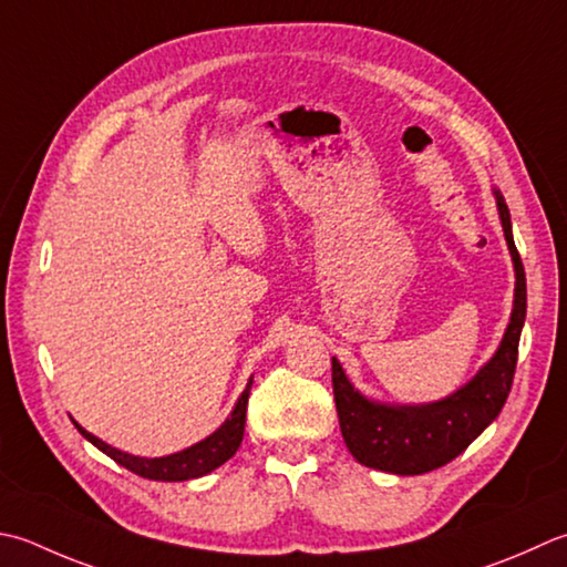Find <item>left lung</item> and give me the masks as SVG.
Here are the masks:
<instances>
[{"label":"left lung","mask_w":567,"mask_h":567,"mask_svg":"<svg viewBox=\"0 0 567 567\" xmlns=\"http://www.w3.org/2000/svg\"><path fill=\"white\" fill-rule=\"evenodd\" d=\"M494 196L516 275L514 309L502 343L474 379L442 401L398 405L363 395L347 379L341 363L331 359V383H334L341 435L353 460L363 467L398 476L432 472L467 450L502 413L514 383L518 339L526 321V272L514 243L508 206L496 188Z\"/></svg>","instance_id":"1"}]
</instances>
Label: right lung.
Wrapping results in <instances>:
<instances>
[{
	"label": "right lung",
	"instance_id": "add662e5",
	"mask_svg": "<svg viewBox=\"0 0 567 567\" xmlns=\"http://www.w3.org/2000/svg\"><path fill=\"white\" fill-rule=\"evenodd\" d=\"M250 385L252 379L248 381L246 391L240 393V398L233 405L230 415L226 417V423L220 425L216 432H210L208 437H204L196 445L186 447L182 452L166 454V457H137V454L122 452L113 445H107L100 437H95L93 432H87L73 420V425L78 432L93 445L105 452L110 460H115L120 467H125L130 472H135L144 480H154V482H186V480H198L208 472L218 470L220 464H226L233 454L238 452L240 442H243V432H246V410H248V395H250Z\"/></svg>",
	"mask_w": 567,
	"mask_h": 567
}]
</instances>
